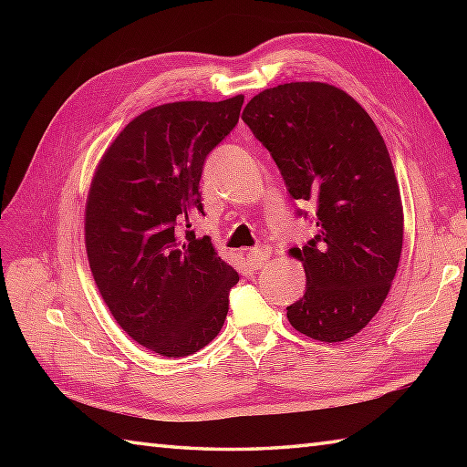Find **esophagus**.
Instances as JSON below:
<instances>
[{"label": "esophagus", "instance_id": "34e87169", "mask_svg": "<svg viewBox=\"0 0 467 467\" xmlns=\"http://www.w3.org/2000/svg\"><path fill=\"white\" fill-rule=\"evenodd\" d=\"M269 256H271V249L269 246H259V249H253L251 253H249V259H251V263L254 265V269H261V266L269 261Z\"/></svg>", "mask_w": 467, "mask_h": 467}]
</instances>
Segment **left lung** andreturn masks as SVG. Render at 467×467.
<instances>
[{"mask_svg":"<svg viewBox=\"0 0 467 467\" xmlns=\"http://www.w3.org/2000/svg\"><path fill=\"white\" fill-rule=\"evenodd\" d=\"M243 120L291 196L317 204L319 233L289 251L306 289L286 319L315 341L351 339L381 309L403 249V204L383 136L355 98L325 82L266 88Z\"/></svg>","mask_w":467,"mask_h":467,"instance_id":"obj_1","label":"left lung"}]
</instances>
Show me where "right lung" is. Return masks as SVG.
I'll use <instances>...</instances> for the list:
<instances>
[{
	"label": "right lung",
	"mask_w": 467,
	"mask_h": 467,
	"mask_svg": "<svg viewBox=\"0 0 467 467\" xmlns=\"http://www.w3.org/2000/svg\"><path fill=\"white\" fill-rule=\"evenodd\" d=\"M243 102L239 94L154 106L126 124L94 171L84 213L92 276L116 323L158 355L186 357L211 343L239 283L208 236H181L178 224L202 213L204 161L239 122Z\"/></svg>",
	"instance_id": "add662e5"
}]
</instances>
